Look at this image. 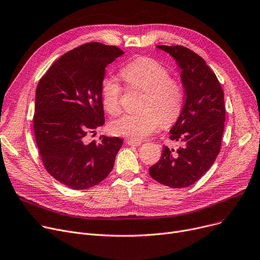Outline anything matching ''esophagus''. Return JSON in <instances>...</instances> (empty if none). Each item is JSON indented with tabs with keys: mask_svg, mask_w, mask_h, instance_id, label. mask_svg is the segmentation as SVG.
<instances>
[{
	"mask_svg": "<svg viewBox=\"0 0 260 260\" xmlns=\"http://www.w3.org/2000/svg\"><path fill=\"white\" fill-rule=\"evenodd\" d=\"M126 143L128 145H132V146H139V145H141V141H136V140H131V139L126 140Z\"/></svg>",
	"mask_w": 260,
	"mask_h": 260,
	"instance_id": "1",
	"label": "esophagus"
}]
</instances>
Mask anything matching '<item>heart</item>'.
I'll return each instance as SVG.
<instances>
[{
	"mask_svg": "<svg viewBox=\"0 0 260 260\" xmlns=\"http://www.w3.org/2000/svg\"><path fill=\"white\" fill-rule=\"evenodd\" d=\"M129 90L142 91L138 109L140 112L127 114L112 124L115 135L142 140L158 129L172 124L183 110L184 88L180 80L170 77L168 69L153 58L138 57L120 70ZM101 101L105 110L112 116L121 111L122 86L112 77L102 80Z\"/></svg>",
	"mask_w": 260,
	"mask_h": 260,
	"instance_id": "heart-1",
	"label": "heart"
}]
</instances>
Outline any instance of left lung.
I'll list each match as a JSON object with an SVG mask.
<instances>
[{"instance_id": "1", "label": "left lung", "mask_w": 260, "mask_h": 260, "mask_svg": "<svg viewBox=\"0 0 260 260\" xmlns=\"http://www.w3.org/2000/svg\"><path fill=\"white\" fill-rule=\"evenodd\" d=\"M157 47L181 69L185 103L169 136L179 146H164L149 175L171 188L188 187L209 170L219 153L226 119L223 92L214 72L196 52L179 45Z\"/></svg>"}]
</instances>
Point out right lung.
I'll use <instances>...</instances> for the list:
<instances>
[{
    "label": "right lung",
    "mask_w": 260,
    "mask_h": 260,
    "mask_svg": "<svg viewBox=\"0 0 260 260\" xmlns=\"http://www.w3.org/2000/svg\"><path fill=\"white\" fill-rule=\"evenodd\" d=\"M124 52L101 43L81 45L63 54L41 78L33 128L44 166L64 186L81 190L105 180L123 140L85 137L105 123L100 89L106 68Z\"/></svg>",
    "instance_id": "add662e5"
}]
</instances>
